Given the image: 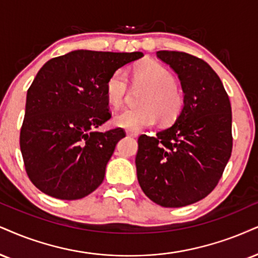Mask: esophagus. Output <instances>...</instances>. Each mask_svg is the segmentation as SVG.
Returning <instances> with one entry per match:
<instances>
[{
	"label": "esophagus",
	"instance_id": "obj_1",
	"mask_svg": "<svg viewBox=\"0 0 258 258\" xmlns=\"http://www.w3.org/2000/svg\"><path fill=\"white\" fill-rule=\"evenodd\" d=\"M126 134H128L129 136H133V138H138L139 136L138 132H135V130H130V129L126 130Z\"/></svg>",
	"mask_w": 258,
	"mask_h": 258
}]
</instances>
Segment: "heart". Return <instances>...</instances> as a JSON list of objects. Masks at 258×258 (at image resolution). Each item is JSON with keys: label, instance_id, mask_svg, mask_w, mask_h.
I'll list each match as a JSON object with an SVG mask.
<instances>
[{"label": "heart", "instance_id": "obj_1", "mask_svg": "<svg viewBox=\"0 0 258 258\" xmlns=\"http://www.w3.org/2000/svg\"><path fill=\"white\" fill-rule=\"evenodd\" d=\"M133 82L147 86L140 104L114 114V125L124 129L141 130L153 125L160 117L163 122L177 118L183 107V97L176 87V80L167 68L157 62H146L132 69ZM129 91L128 75L124 69H117L105 84V94L113 107H119Z\"/></svg>", "mask_w": 258, "mask_h": 258}]
</instances>
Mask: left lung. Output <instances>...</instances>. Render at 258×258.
Instances as JSON below:
<instances>
[{
  "label": "left lung",
  "mask_w": 258,
  "mask_h": 258,
  "mask_svg": "<svg viewBox=\"0 0 258 258\" xmlns=\"http://www.w3.org/2000/svg\"><path fill=\"white\" fill-rule=\"evenodd\" d=\"M173 69L184 106L170 128L138 140L136 171L142 191L166 208L191 205L218 185L232 153L231 103L220 78L203 59L158 51Z\"/></svg>",
  "instance_id": "8db88e82"
}]
</instances>
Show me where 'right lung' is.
<instances>
[{
    "label": "right lung",
    "instance_id": "obj_1",
    "mask_svg": "<svg viewBox=\"0 0 258 258\" xmlns=\"http://www.w3.org/2000/svg\"><path fill=\"white\" fill-rule=\"evenodd\" d=\"M142 52L76 50L47 61L27 91L20 130L25 170L40 191L79 200L104 180L122 128L95 132L111 118L105 84Z\"/></svg>",
    "mask_w": 258,
    "mask_h": 258
}]
</instances>
